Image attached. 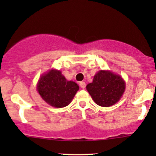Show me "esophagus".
<instances>
[{
    "mask_svg": "<svg viewBox=\"0 0 156 156\" xmlns=\"http://www.w3.org/2000/svg\"><path fill=\"white\" fill-rule=\"evenodd\" d=\"M79 85H80V88H81V89H85V87H86V83H85V82H83V81L80 82Z\"/></svg>",
    "mask_w": 156,
    "mask_h": 156,
    "instance_id": "esophagus-1",
    "label": "esophagus"
}]
</instances>
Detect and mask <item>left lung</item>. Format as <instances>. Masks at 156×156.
<instances>
[{
  "label": "left lung",
  "instance_id": "8db88e82",
  "mask_svg": "<svg viewBox=\"0 0 156 156\" xmlns=\"http://www.w3.org/2000/svg\"><path fill=\"white\" fill-rule=\"evenodd\" d=\"M87 89L96 104L102 107L112 106L117 103L125 89V83L120 76L111 71L100 70Z\"/></svg>",
  "mask_w": 156,
  "mask_h": 156
}]
</instances>
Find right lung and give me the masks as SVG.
<instances>
[{"label":"right lung","mask_w":156,"mask_h":156,"mask_svg":"<svg viewBox=\"0 0 156 156\" xmlns=\"http://www.w3.org/2000/svg\"><path fill=\"white\" fill-rule=\"evenodd\" d=\"M78 89L76 82L68 81L61 71L56 69L42 75L37 83V91L42 99L55 108L69 105Z\"/></svg>","instance_id":"1"}]
</instances>
